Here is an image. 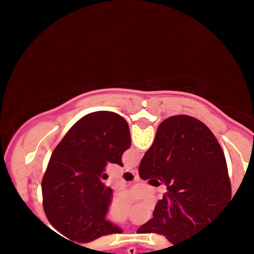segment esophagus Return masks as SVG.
I'll list each match as a JSON object with an SVG mask.
<instances>
[{
  "instance_id": "obj_1",
  "label": "esophagus",
  "mask_w": 254,
  "mask_h": 254,
  "mask_svg": "<svg viewBox=\"0 0 254 254\" xmlns=\"http://www.w3.org/2000/svg\"><path fill=\"white\" fill-rule=\"evenodd\" d=\"M129 172H131V173H132L135 177H138V171H137L136 168H132V170H129Z\"/></svg>"
}]
</instances>
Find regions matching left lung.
I'll return each instance as SVG.
<instances>
[{
    "mask_svg": "<svg viewBox=\"0 0 254 254\" xmlns=\"http://www.w3.org/2000/svg\"><path fill=\"white\" fill-rule=\"evenodd\" d=\"M130 145L127 121L110 111L84 116L58 143L43 177V206L64 237L89 243L123 232L106 220L112 189L103 179L109 162L123 166L122 155Z\"/></svg>",
    "mask_w": 254,
    "mask_h": 254,
    "instance_id": "obj_1",
    "label": "left lung"
}]
</instances>
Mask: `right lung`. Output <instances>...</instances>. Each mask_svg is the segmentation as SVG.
Segmentation results:
<instances>
[{
    "instance_id": "1",
    "label": "right lung",
    "mask_w": 254,
    "mask_h": 254,
    "mask_svg": "<svg viewBox=\"0 0 254 254\" xmlns=\"http://www.w3.org/2000/svg\"><path fill=\"white\" fill-rule=\"evenodd\" d=\"M138 172L144 180L164 182L167 192L137 233L161 234L173 245L203 232L233 200L222 148L210 129L190 116L159 125Z\"/></svg>"
}]
</instances>
